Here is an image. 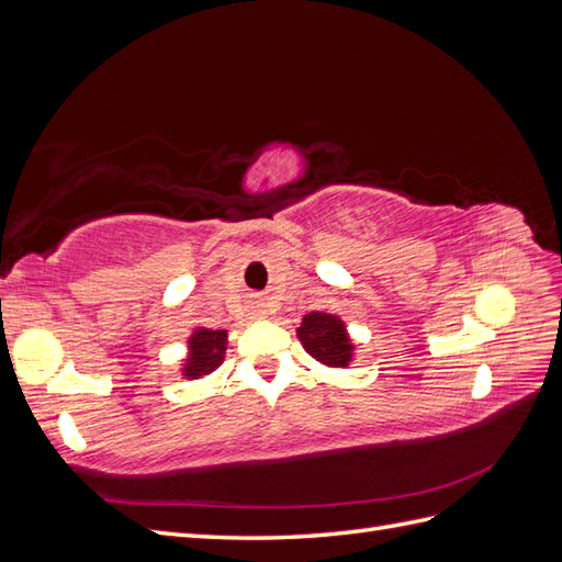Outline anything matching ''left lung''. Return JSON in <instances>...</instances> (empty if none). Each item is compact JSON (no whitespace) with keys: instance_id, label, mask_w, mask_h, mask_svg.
I'll list each match as a JSON object with an SVG mask.
<instances>
[{"instance_id":"1","label":"left lung","mask_w":562,"mask_h":562,"mask_svg":"<svg viewBox=\"0 0 562 562\" xmlns=\"http://www.w3.org/2000/svg\"><path fill=\"white\" fill-rule=\"evenodd\" d=\"M297 339L314 361L326 368H349L356 356V345L347 330V323L337 314L312 312L304 314Z\"/></svg>"}]
</instances>
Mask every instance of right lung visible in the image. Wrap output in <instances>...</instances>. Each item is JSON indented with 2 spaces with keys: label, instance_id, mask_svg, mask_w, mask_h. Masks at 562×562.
<instances>
[{
  "label": "right lung",
  "instance_id": "1",
  "mask_svg": "<svg viewBox=\"0 0 562 562\" xmlns=\"http://www.w3.org/2000/svg\"><path fill=\"white\" fill-rule=\"evenodd\" d=\"M227 330H211L196 326L187 337V356L182 359L180 375L184 380H201L211 375L225 361Z\"/></svg>",
  "mask_w": 562,
  "mask_h": 562
}]
</instances>
